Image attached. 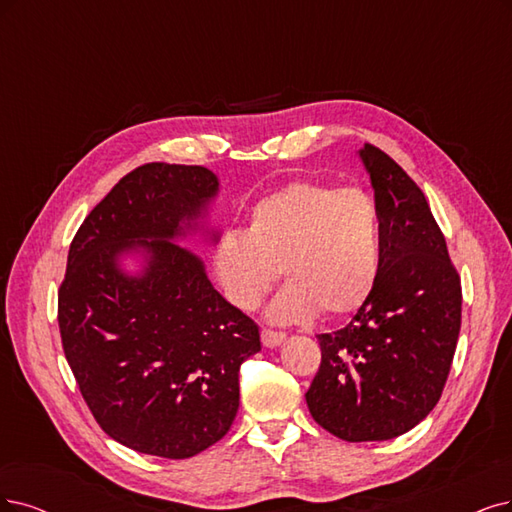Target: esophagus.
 <instances>
[{
	"mask_svg": "<svg viewBox=\"0 0 512 512\" xmlns=\"http://www.w3.org/2000/svg\"><path fill=\"white\" fill-rule=\"evenodd\" d=\"M285 339H287V335L280 333V331H272V329H263L261 331V342H263V346H266V348H276V346H280L282 342H285Z\"/></svg>",
	"mask_w": 512,
	"mask_h": 512,
	"instance_id": "esophagus-1",
	"label": "esophagus"
}]
</instances>
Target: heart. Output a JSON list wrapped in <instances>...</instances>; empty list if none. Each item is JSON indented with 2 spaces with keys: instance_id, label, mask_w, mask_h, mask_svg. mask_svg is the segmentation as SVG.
<instances>
[{
  "instance_id": "heart-1",
  "label": "heart",
  "mask_w": 512,
  "mask_h": 512,
  "mask_svg": "<svg viewBox=\"0 0 512 512\" xmlns=\"http://www.w3.org/2000/svg\"><path fill=\"white\" fill-rule=\"evenodd\" d=\"M382 261V217L358 187L295 181L261 198L246 230L225 232L215 272L232 306L255 310L278 278L289 280L268 308L276 325L304 323L320 310L342 316L371 295Z\"/></svg>"
}]
</instances>
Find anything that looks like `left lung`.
I'll return each instance as SVG.
<instances>
[{
	"label": "left lung",
	"instance_id": "left-lung-1",
	"mask_svg": "<svg viewBox=\"0 0 512 512\" xmlns=\"http://www.w3.org/2000/svg\"><path fill=\"white\" fill-rule=\"evenodd\" d=\"M382 217L377 282L350 323L318 335L320 367L306 392L335 437L388 441L439 403L462 323L460 276L422 189L382 149H358Z\"/></svg>",
	"mask_w": 512,
	"mask_h": 512
}]
</instances>
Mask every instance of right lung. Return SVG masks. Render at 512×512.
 Segmentation results:
<instances>
[{"mask_svg": "<svg viewBox=\"0 0 512 512\" xmlns=\"http://www.w3.org/2000/svg\"><path fill=\"white\" fill-rule=\"evenodd\" d=\"M219 194L204 166L151 162L128 173L75 234L59 289L67 363L94 420L139 453L192 458L230 430L238 371L259 327L215 291L175 240L202 232ZM137 256L130 275L121 261Z\"/></svg>", "mask_w": 512, "mask_h": 512, "instance_id": "obj_1", "label": "right lung"}]
</instances>
